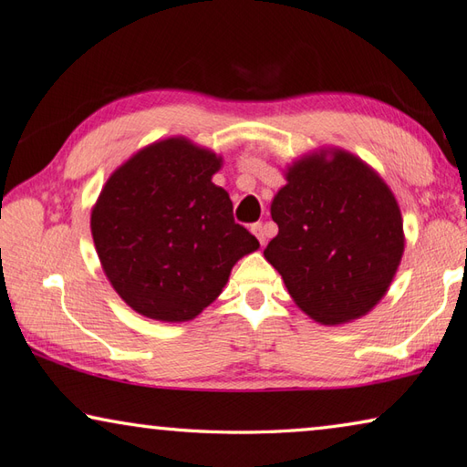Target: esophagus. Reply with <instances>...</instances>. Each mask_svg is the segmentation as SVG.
Listing matches in <instances>:
<instances>
[{
	"label": "esophagus",
	"mask_w": 467,
	"mask_h": 467,
	"mask_svg": "<svg viewBox=\"0 0 467 467\" xmlns=\"http://www.w3.org/2000/svg\"><path fill=\"white\" fill-rule=\"evenodd\" d=\"M251 231H253V234L256 236V239H259V243L261 244H265L266 243V224H263V223H256V224H253L251 226Z\"/></svg>",
	"instance_id": "esophagus-1"
}]
</instances>
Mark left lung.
I'll list each match as a JSON object with an SVG mask.
<instances>
[{
    "instance_id": "8db88e82",
    "label": "left lung",
    "mask_w": 467,
    "mask_h": 467,
    "mask_svg": "<svg viewBox=\"0 0 467 467\" xmlns=\"http://www.w3.org/2000/svg\"><path fill=\"white\" fill-rule=\"evenodd\" d=\"M265 249L299 309L321 325L361 319L389 291L405 234L400 204L373 168L343 148L303 154L285 168Z\"/></svg>"
}]
</instances>
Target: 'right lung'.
Instances as JSON below:
<instances>
[{
  "label": "right lung",
  "mask_w": 467,
  "mask_h": 467,
  "mask_svg": "<svg viewBox=\"0 0 467 467\" xmlns=\"http://www.w3.org/2000/svg\"><path fill=\"white\" fill-rule=\"evenodd\" d=\"M223 156L184 136L134 152L102 186L90 228L102 271L138 315L192 321L216 301L233 266L259 249L213 182Z\"/></svg>",
  "instance_id": "right-lung-1"
}]
</instances>
